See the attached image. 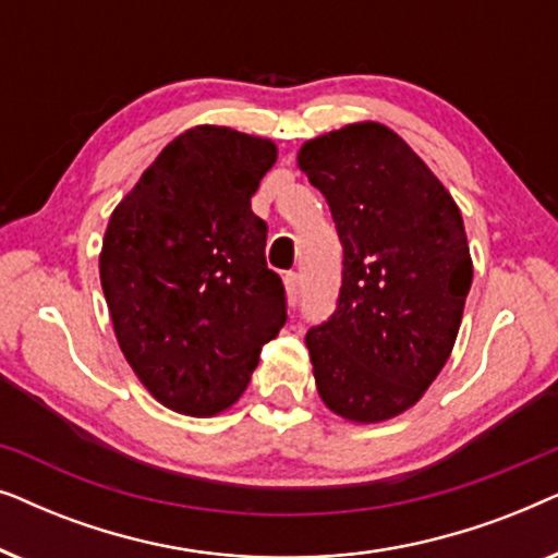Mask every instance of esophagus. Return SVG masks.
<instances>
[{
  "label": "esophagus",
  "instance_id": "esophagus-1",
  "mask_svg": "<svg viewBox=\"0 0 558 558\" xmlns=\"http://www.w3.org/2000/svg\"><path fill=\"white\" fill-rule=\"evenodd\" d=\"M284 287H287L289 302H292V304L300 302V294H302V279H300V274H296V271H287V274H284Z\"/></svg>",
  "mask_w": 558,
  "mask_h": 558
}]
</instances>
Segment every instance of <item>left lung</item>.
Returning <instances> with one entry per match:
<instances>
[{
    "instance_id": "left-lung-1",
    "label": "left lung",
    "mask_w": 558,
    "mask_h": 558,
    "mask_svg": "<svg viewBox=\"0 0 558 558\" xmlns=\"http://www.w3.org/2000/svg\"><path fill=\"white\" fill-rule=\"evenodd\" d=\"M342 243L335 312L310 327L319 399L357 424L391 418L445 368L472 284L462 213L384 124H350L300 149Z\"/></svg>"
}]
</instances>
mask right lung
<instances>
[{
	"instance_id": "obj_1",
	"label": "right lung",
	"mask_w": 558,
	"mask_h": 558,
	"mask_svg": "<svg viewBox=\"0 0 558 558\" xmlns=\"http://www.w3.org/2000/svg\"><path fill=\"white\" fill-rule=\"evenodd\" d=\"M277 147L195 126L162 149L111 213L101 287L121 353L149 393L187 416L239 401L264 342L287 323L251 195Z\"/></svg>"
}]
</instances>
